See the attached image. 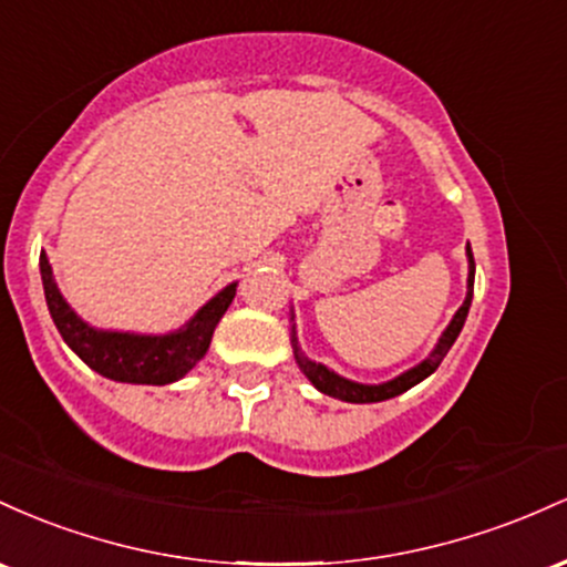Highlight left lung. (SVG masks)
Segmentation results:
<instances>
[{
    "label": "left lung",
    "mask_w": 567,
    "mask_h": 567,
    "mask_svg": "<svg viewBox=\"0 0 567 567\" xmlns=\"http://www.w3.org/2000/svg\"><path fill=\"white\" fill-rule=\"evenodd\" d=\"M466 257H468V278H466V300H463L461 308L455 310L453 321L447 323V329H444L442 337H439V342L434 346V351H431L421 364L410 367L406 372L396 374V378L385 380V383H359V380H348L342 378V374H337L334 369H329L327 364H321V361H313L308 359V355L302 353L300 342H297V327H295V310H291V348H295V359H297V367L302 369L305 378L313 383V388H318L321 393H327V396L332 399H340V402H351V404H372V402H385V399H393L399 396V393L410 391L412 385L423 383L429 374L436 372V367L442 364V359L447 355L450 348H453V342L457 340V334H461L463 323H466V316H468V308H472V297H474V254H472V246H466Z\"/></svg>",
    "instance_id": "1"
}]
</instances>
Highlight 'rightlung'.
<instances>
[{"mask_svg":"<svg viewBox=\"0 0 567 567\" xmlns=\"http://www.w3.org/2000/svg\"><path fill=\"white\" fill-rule=\"evenodd\" d=\"M40 272L44 286V300L69 348L85 361L93 372L104 374L114 383L133 385H165L176 383L206 355L216 323L230 308L238 281L219 289L187 323L174 332L142 334L120 332V329H99L78 316L55 284L48 254H40Z\"/></svg>","mask_w":567,"mask_h":567,"instance_id":"add662e5","label":"right lung"}]
</instances>
